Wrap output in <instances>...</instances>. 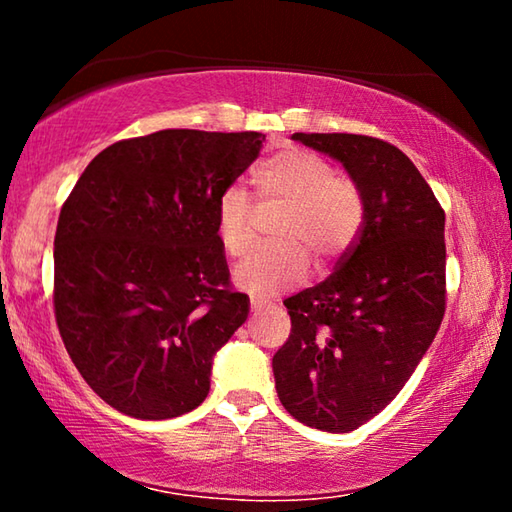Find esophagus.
<instances>
[{"label": "esophagus", "mask_w": 512, "mask_h": 512, "mask_svg": "<svg viewBox=\"0 0 512 512\" xmlns=\"http://www.w3.org/2000/svg\"><path fill=\"white\" fill-rule=\"evenodd\" d=\"M266 307V302L264 300H257V298H253V300H250V311H253V314L257 316L259 314V311H262Z\"/></svg>", "instance_id": "obj_1"}]
</instances>
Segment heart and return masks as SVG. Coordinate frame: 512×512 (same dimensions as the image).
Masks as SVG:
<instances>
[{"label":"heart","mask_w":512,"mask_h":512,"mask_svg":"<svg viewBox=\"0 0 512 512\" xmlns=\"http://www.w3.org/2000/svg\"><path fill=\"white\" fill-rule=\"evenodd\" d=\"M257 196L268 203L289 205L277 225L282 244L257 248L235 266L237 287L253 296H273L302 282L309 271L311 250L318 262L339 257L359 235L363 194L348 176L305 149L271 155L253 171ZM216 237L230 257L253 246V207L239 187L223 189L216 201Z\"/></svg>","instance_id":"1"}]
</instances>
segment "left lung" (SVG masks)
<instances>
[{
    "mask_svg": "<svg viewBox=\"0 0 512 512\" xmlns=\"http://www.w3.org/2000/svg\"><path fill=\"white\" fill-rule=\"evenodd\" d=\"M343 164L363 194L359 237L325 282L284 300L277 397L298 422L348 433L402 391L445 316V212L415 164L384 140L293 133Z\"/></svg>",
    "mask_w": 512,
    "mask_h": 512,
    "instance_id": "left-lung-1",
    "label": "left lung"
}]
</instances>
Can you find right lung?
<instances>
[{"instance_id":"1","label":"right lung","mask_w":512,"mask_h":512,"mask_svg":"<svg viewBox=\"0 0 512 512\" xmlns=\"http://www.w3.org/2000/svg\"><path fill=\"white\" fill-rule=\"evenodd\" d=\"M262 133L169 128L103 149L58 216L54 309L67 354L119 413L167 420L210 393L212 359L246 323L216 201Z\"/></svg>"}]
</instances>
